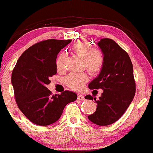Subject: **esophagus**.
I'll return each instance as SVG.
<instances>
[{
    "label": "esophagus",
    "mask_w": 153,
    "mask_h": 153,
    "mask_svg": "<svg viewBox=\"0 0 153 153\" xmlns=\"http://www.w3.org/2000/svg\"><path fill=\"white\" fill-rule=\"evenodd\" d=\"M78 100H80V101H83V100H84V97L81 94H78Z\"/></svg>",
    "instance_id": "esophagus-1"
}]
</instances>
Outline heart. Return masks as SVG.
<instances>
[{"instance_id": "obj_1", "label": "heart", "mask_w": 153, "mask_h": 153, "mask_svg": "<svg viewBox=\"0 0 153 153\" xmlns=\"http://www.w3.org/2000/svg\"><path fill=\"white\" fill-rule=\"evenodd\" d=\"M73 52L83 59V66L91 74L100 73L103 67L105 58L103 53L100 50L93 49L91 46L86 41H78L72 47ZM65 54L64 53L59 55L56 62V68L62 70L65 66ZM88 78L85 73H71L65 78V83L70 88L74 90H80L87 81Z\"/></svg>"}]
</instances>
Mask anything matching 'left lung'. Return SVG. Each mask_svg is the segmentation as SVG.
Here are the masks:
<instances>
[{
    "mask_svg": "<svg viewBox=\"0 0 153 153\" xmlns=\"http://www.w3.org/2000/svg\"><path fill=\"white\" fill-rule=\"evenodd\" d=\"M105 62L100 73L88 84L90 89L103 90L97 100L91 95L86 100H95L97 110L88 115L90 121L98 126H108L123 115L133 100L136 91L132 62L128 54L113 40L102 38L97 43Z\"/></svg>",
    "mask_w": 153,
    "mask_h": 153,
    "instance_id": "obj_1",
    "label": "left lung"
}]
</instances>
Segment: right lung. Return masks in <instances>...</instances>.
Wrapping results in <instances>:
<instances>
[{
  "label": "right lung",
  "mask_w": 153,
  "mask_h": 153,
  "mask_svg": "<svg viewBox=\"0 0 153 153\" xmlns=\"http://www.w3.org/2000/svg\"><path fill=\"white\" fill-rule=\"evenodd\" d=\"M71 40L49 39L30 46L20 56L11 74L15 100L32 123L48 126L59 119L65 107L77 100L75 92L65 91L52 95L46 85L56 74L59 52Z\"/></svg>",
  "instance_id": "obj_1"
}]
</instances>
